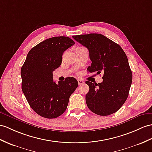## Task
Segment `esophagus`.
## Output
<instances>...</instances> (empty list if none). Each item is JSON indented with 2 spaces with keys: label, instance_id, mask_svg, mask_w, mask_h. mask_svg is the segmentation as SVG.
Returning <instances> with one entry per match:
<instances>
[{
  "label": "esophagus",
  "instance_id": "esophagus-1",
  "mask_svg": "<svg viewBox=\"0 0 152 152\" xmlns=\"http://www.w3.org/2000/svg\"><path fill=\"white\" fill-rule=\"evenodd\" d=\"M77 82H78L79 86H80V85L84 84V81L83 80H81V79H78V80H77Z\"/></svg>",
  "mask_w": 152,
  "mask_h": 152
}]
</instances>
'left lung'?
<instances>
[{"instance_id":"obj_1","label":"left lung","mask_w":152,"mask_h":152,"mask_svg":"<svg viewBox=\"0 0 152 152\" xmlns=\"http://www.w3.org/2000/svg\"><path fill=\"white\" fill-rule=\"evenodd\" d=\"M73 38L89 51L91 66L88 72L103 73V81L92 83L86 95V104L92 112L101 116L115 113L128 97L132 73L126 55L119 44L99 33L74 35Z\"/></svg>"}]
</instances>
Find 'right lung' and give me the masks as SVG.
Returning a JSON list of instances; mask_svg holds the SVG:
<instances>
[{
    "instance_id": "1",
    "label": "right lung",
    "mask_w": 152,
    "mask_h": 152,
    "mask_svg": "<svg viewBox=\"0 0 152 152\" xmlns=\"http://www.w3.org/2000/svg\"><path fill=\"white\" fill-rule=\"evenodd\" d=\"M74 44L68 37L48 39L31 48L22 66V90L31 108L42 117L61 115L78 86L72 77L58 84L53 80V72L61 66L64 51Z\"/></svg>"
}]
</instances>
